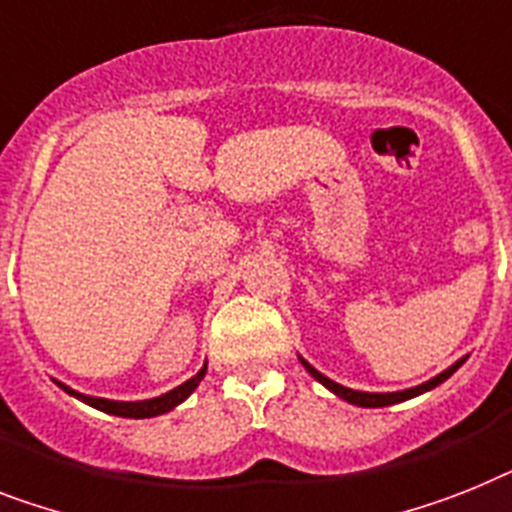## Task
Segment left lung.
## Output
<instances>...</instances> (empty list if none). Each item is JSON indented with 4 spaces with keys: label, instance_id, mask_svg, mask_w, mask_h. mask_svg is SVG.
<instances>
[{
    "label": "left lung",
    "instance_id": "obj_1",
    "mask_svg": "<svg viewBox=\"0 0 512 512\" xmlns=\"http://www.w3.org/2000/svg\"><path fill=\"white\" fill-rule=\"evenodd\" d=\"M301 363L306 366V371L311 374V377L316 379V382H322L324 387H327L329 392H335L337 398L348 400V403L353 405H361V408H384V405H395V403H403V400H411L416 398V395H421V392H429L434 390L437 384H442L445 379H450L455 374V371L466 363V358H460L458 363H453L450 369L442 371V374H437L434 379H429V382L418 384V387H413V390H403V392H358V390H350V387H342V384L332 382L329 377H324L322 371H316L311 363L306 361V358H301Z\"/></svg>",
    "mask_w": 512,
    "mask_h": 512
}]
</instances>
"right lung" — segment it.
I'll list each match as a JSON object with an SVG mask.
<instances>
[{"mask_svg": "<svg viewBox=\"0 0 512 512\" xmlns=\"http://www.w3.org/2000/svg\"><path fill=\"white\" fill-rule=\"evenodd\" d=\"M206 374V363L204 369L198 371L196 377L188 379L185 384H180V387H175V390L164 392V395H159V398H151V400H138V403H120V400H104V398H91V395H80V392L70 390L67 384L57 382L62 390L67 392V395H73V398L83 400V403H88L91 408H99V411L104 413H112V416H122V418H151V416H162V413L172 411L175 405L183 403L185 398H188L190 392L196 390L198 382L204 379Z\"/></svg>", "mask_w": 512, "mask_h": 512, "instance_id": "1", "label": "right lung"}]
</instances>
